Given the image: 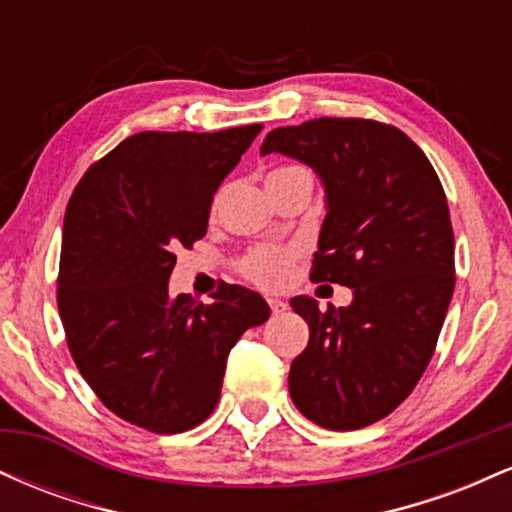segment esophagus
Instances as JSON below:
<instances>
[{
	"label": "esophagus",
	"mask_w": 512,
	"mask_h": 512,
	"mask_svg": "<svg viewBox=\"0 0 512 512\" xmlns=\"http://www.w3.org/2000/svg\"><path fill=\"white\" fill-rule=\"evenodd\" d=\"M269 310H272L274 315H279V313H284L286 310V303L284 301H279V298H269Z\"/></svg>",
	"instance_id": "esophagus-1"
}]
</instances>
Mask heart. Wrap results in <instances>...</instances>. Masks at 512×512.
Listing matches in <instances>:
<instances>
[{"mask_svg": "<svg viewBox=\"0 0 512 512\" xmlns=\"http://www.w3.org/2000/svg\"><path fill=\"white\" fill-rule=\"evenodd\" d=\"M281 175H310L303 166H281L269 173V178ZM298 257L296 245H257L238 264L240 274L255 286L267 291H279L289 284L293 262Z\"/></svg>", "mask_w": 512, "mask_h": 512, "instance_id": "heart-1", "label": "heart"}]
</instances>
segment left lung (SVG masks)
Here are the masks:
<instances>
[{
  "instance_id": "left-lung-1",
  "label": "left lung",
  "mask_w": 512,
  "mask_h": 512,
  "mask_svg": "<svg viewBox=\"0 0 512 512\" xmlns=\"http://www.w3.org/2000/svg\"><path fill=\"white\" fill-rule=\"evenodd\" d=\"M308 163L327 195L310 279L354 289L346 308L291 298L310 342L293 358L298 411L330 431L385 419L436 351L455 289V236L436 170L402 129L320 117L267 134L262 154Z\"/></svg>"
}]
</instances>
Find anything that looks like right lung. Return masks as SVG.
<instances>
[{"label": "right lung", "mask_w": 512, "mask_h": 512, "mask_svg": "<svg viewBox=\"0 0 512 512\" xmlns=\"http://www.w3.org/2000/svg\"><path fill=\"white\" fill-rule=\"evenodd\" d=\"M260 129L132 134L69 197L57 276L69 354L105 407L146 431L202 424L228 351L269 317L260 293L236 284L211 303L168 293L175 250L204 238L214 192Z\"/></svg>", "instance_id": "right-lung-1"}]
</instances>
